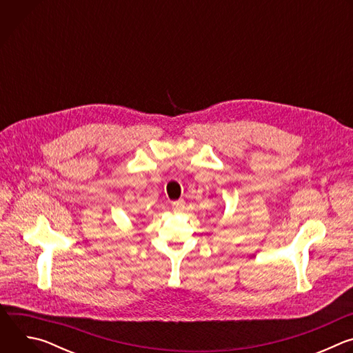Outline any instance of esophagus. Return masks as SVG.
<instances>
[{
    "label": "esophagus",
    "instance_id": "obj_1",
    "mask_svg": "<svg viewBox=\"0 0 353 353\" xmlns=\"http://www.w3.org/2000/svg\"><path fill=\"white\" fill-rule=\"evenodd\" d=\"M184 208H185L184 199H179V201H174V203H172V210L174 212H181V211H184Z\"/></svg>",
    "mask_w": 353,
    "mask_h": 353
}]
</instances>
